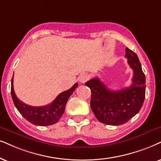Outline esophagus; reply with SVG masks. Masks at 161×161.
<instances>
[{
  "mask_svg": "<svg viewBox=\"0 0 161 161\" xmlns=\"http://www.w3.org/2000/svg\"><path fill=\"white\" fill-rule=\"evenodd\" d=\"M89 79V76L86 74H83L80 76V77H79V82H80L81 83H85L87 82V80Z\"/></svg>",
  "mask_w": 161,
  "mask_h": 161,
  "instance_id": "obj_1",
  "label": "esophagus"
}]
</instances>
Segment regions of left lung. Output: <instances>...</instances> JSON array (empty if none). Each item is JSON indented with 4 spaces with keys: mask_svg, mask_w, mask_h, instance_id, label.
Listing matches in <instances>:
<instances>
[{
    "mask_svg": "<svg viewBox=\"0 0 161 161\" xmlns=\"http://www.w3.org/2000/svg\"><path fill=\"white\" fill-rule=\"evenodd\" d=\"M125 57L133 69L132 84L119 91H111L96 77L85 82L91 91V108L99 122L119 125L127 123L141 109L146 93V77L135 53L125 48Z\"/></svg>",
    "mask_w": 161,
    "mask_h": 161,
    "instance_id": "obj_1",
    "label": "left lung"
}]
</instances>
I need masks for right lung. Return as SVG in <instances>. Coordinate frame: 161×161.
Listing matches in <instances>:
<instances>
[{"instance_id": "right-lung-1", "label": "right lung", "mask_w": 161, "mask_h": 161, "mask_svg": "<svg viewBox=\"0 0 161 161\" xmlns=\"http://www.w3.org/2000/svg\"><path fill=\"white\" fill-rule=\"evenodd\" d=\"M77 87L78 83H76L69 90L59 93L50 104L44 106L34 107L25 104L16 97L13 88V76L11 81V95L16 108L22 117L33 125L47 126L53 125L59 120L65 109L69 97Z\"/></svg>"}]
</instances>
